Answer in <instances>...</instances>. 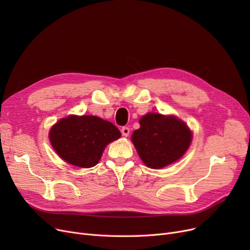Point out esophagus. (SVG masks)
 <instances>
[{"mask_svg":"<svg viewBox=\"0 0 250 250\" xmlns=\"http://www.w3.org/2000/svg\"><path fill=\"white\" fill-rule=\"evenodd\" d=\"M122 134H123V136L127 137V136L129 135V128H128L127 126H124V127L122 128Z\"/></svg>","mask_w":250,"mask_h":250,"instance_id":"obj_1","label":"esophagus"}]
</instances>
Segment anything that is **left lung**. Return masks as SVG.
I'll return each instance as SVG.
<instances>
[{
	"label": "left lung",
	"mask_w": 250,
	"mask_h": 250,
	"mask_svg": "<svg viewBox=\"0 0 250 250\" xmlns=\"http://www.w3.org/2000/svg\"><path fill=\"white\" fill-rule=\"evenodd\" d=\"M132 135L139 156L146 166L160 169L177 161L191 142L188 125L174 116L148 113Z\"/></svg>",
	"instance_id": "8db88e82"
}]
</instances>
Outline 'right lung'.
<instances>
[{
	"label": "right lung",
	"mask_w": 250,
	"mask_h": 250,
	"mask_svg": "<svg viewBox=\"0 0 250 250\" xmlns=\"http://www.w3.org/2000/svg\"><path fill=\"white\" fill-rule=\"evenodd\" d=\"M121 136L113 124L93 115H70L49 132L51 146L61 158L83 168L95 166L107 144Z\"/></svg>",
	"instance_id": "add662e5"
}]
</instances>
